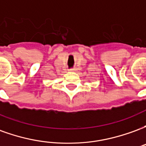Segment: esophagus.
Segmentation results:
<instances>
[{"instance_id":"obj_1","label":"esophagus","mask_w":146,"mask_h":146,"mask_svg":"<svg viewBox=\"0 0 146 146\" xmlns=\"http://www.w3.org/2000/svg\"><path fill=\"white\" fill-rule=\"evenodd\" d=\"M70 70H71V71H75V69H73V68H72V69H70Z\"/></svg>"}]
</instances>
